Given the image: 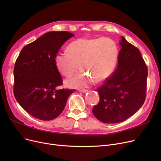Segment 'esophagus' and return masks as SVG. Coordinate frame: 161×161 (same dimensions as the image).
<instances>
[{
	"instance_id": "1",
	"label": "esophagus",
	"mask_w": 161,
	"mask_h": 161,
	"mask_svg": "<svg viewBox=\"0 0 161 161\" xmlns=\"http://www.w3.org/2000/svg\"><path fill=\"white\" fill-rule=\"evenodd\" d=\"M79 91L81 92H86L88 91V90L87 89H80Z\"/></svg>"
}]
</instances>
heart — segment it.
Listing matches in <instances>:
<instances>
[{"label":"heart","mask_w":161,"mask_h":161,"mask_svg":"<svg viewBox=\"0 0 161 161\" xmlns=\"http://www.w3.org/2000/svg\"><path fill=\"white\" fill-rule=\"evenodd\" d=\"M119 47L109 37L82 38L72 42L68 51L58 52L55 62L58 70L64 76H70L80 64L81 72L65 81L67 87L80 88L102 82L112 75L117 63Z\"/></svg>","instance_id":"heart-1"}]
</instances>
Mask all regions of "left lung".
I'll return each mask as SVG.
<instances>
[{
  "mask_svg": "<svg viewBox=\"0 0 161 161\" xmlns=\"http://www.w3.org/2000/svg\"><path fill=\"white\" fill-rule=\"evenodd\" d=\"M120 45L116 69L97 89L100 100L92 110L104 123L127 119L142 107L146 97L148 71L140 50L123 36Z\"/></svg>",
  "mask_w": 161,
  "mask_h": 161,
  "instance_id": "obj_1",
  "label": "left lung"
}]
</instances>
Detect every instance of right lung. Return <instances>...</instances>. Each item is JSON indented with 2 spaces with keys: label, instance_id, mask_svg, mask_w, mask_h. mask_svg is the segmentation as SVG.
<instances>
[{
  "label": "right lung",
  "instance_id": "1",
  "mask_svg": "<svg viewBox=\"0 0 161 161\" xmlns=\"http://www.w3.org/2000/svg\"><path fill=\"white\" fill-rule=\"evenodd\" d=\"M67 31L45 33L21 49L14 69V94L19 105L36 119L49 121L57 118L75 89L57 87L63 79L55 57L64 42L74 36Z\"/></svg>",
  "mask_w": 161,
  "mask_h": 161
}]
</instances>
